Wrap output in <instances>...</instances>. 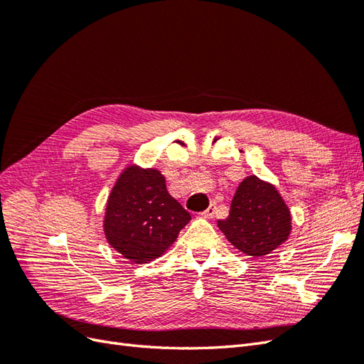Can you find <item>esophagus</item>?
<instances>
[{"label": "esophagus", "instance_id": "esophagus-1", "mask_svg": "<svg viewBox=\"0 0 364 364\" xmlns=\"http://www.w3.org/2000/svg\"><path fill=\"white\" fill-rule=\"evenodd\" d=\"M215 209H217V203H215V202H213L211 205H209V208L206 209V211H203V213H202V215H203V217H206V218H213V217H214V214H215Z\"/></svg>", "mask_w": 364, "mask_h": 364}]
</instances>
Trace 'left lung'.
I'll return each mask as SVG.
<instances>
[{
  "instance_id": "obj_1",
  "label": "left lung",
  "mask_w": 364,
  "mask_h": 364,
  "mask_svg": "<svg viewBox=\"0 0 364 364\" xmlns=\"http://www.w3.org/2000/svg\"><path fill=\"white\" fill-rule=\"evenodd\" d=\"M217 225L238 250L257 258L289 238L291 215L272 183L247 176L238 185L228 218L218 220Z\"/></svg>"
}]
</instances>
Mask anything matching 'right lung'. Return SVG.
Wrapping results in <instances>:
<instances>
[{"instance_id":"add662e5","label":"right lung","mask_w":364,"mask_h":364,"mask_svg":"<svg viewBox=\"0 0 364 364\" xmlns=\"http://www.w3.org/2000/svg\"><path fill=\"white\" fill-rule=\"evenodd\" d=\"M191 220L171 197L161 171L130 165L107 199L105 234L124 258L144 264L161 257Z\"/></svg>"}]
</instances>
